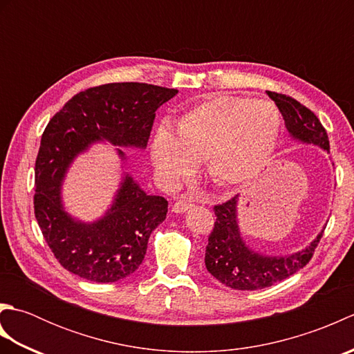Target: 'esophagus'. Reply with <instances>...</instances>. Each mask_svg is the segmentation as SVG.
I'll list each match as a JSON object with an SVG mask.
<instances>
[{
    "instance_id": "esophagus-1",
    "label": "esophagus",
    "mask_w": 354,
    "mask_h": 354,
    "mask_svg": "<svg viewBox=\"0 0 354 354\" xmlns=\"http://www.w3.org/2000/svg\"><path fill=\"white\" fill-rule=\"evenodd\" d=\"M193 207V201L190 198H181L179 201H176L175 204L171 207V212L175 213H185L189 212V209Z\"/></svg>"
}]
</instances>
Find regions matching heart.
I'll return each instance as SVG.
<instances>
[{
  "label": "heart",
  "mask_w": 354,
  "mask_h": 354,
  "mask_svg": "<svg viewBox=\"0 0 354 354\" xmlns=\"http://www.w3.org/2000/svg\"><path fill=\"white\" fill-rule=\"evenodd\" d=\"M280 131L281 115L274 102L217 95L184 114L176 135L160 127L150 153L158 176L169 187L181 184L202 160L217 185L236 187L268 164Z\"/></svg>",
  "instance_id": "heart-1"
}]
</instances>
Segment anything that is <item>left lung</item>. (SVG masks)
I'll list each match as a JSON object with an SVG mask.
<instances>
[{"label": "left lung", "instance_id": "1", "mask_svg": "<svg viewBox=\"0 0 354 354\" xmlns=\"http://www.w3.org/2000/svg\"><path fill=\"white\" fill-rule=\"evenodd\" d=\"M268 95L280 109L286 129L293 140L318 146L328 152L327 132L310 109L289 95L272 91H268ZM237 202L239 196H234L221 205H214L217 219L208 237L205 266L216 280L236 290H259L286 280L310 261L324 230L310 245L298 252L288 255L261 254L254 251L240 234Z\"/></svg>", "mask_w": 354, "mask_h": 354}]
</instances>
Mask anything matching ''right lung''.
Masks as SVG:
<instances>
[{"label": "right lung", "mask_w": 354, "mask_h": 354, "mask_svg": "<svg viewBox=\"0 0 354 354\" xmlns=\"http://www.w3.org/2000/svg\"><path fill=\"white\" fill-rule=\"evenodd\" d=\"M176 94L178 89L138 82L88 88L45 127L35 164V216L51 252L71 274L114 283L145 260L149 237L167 214V201L150 196L124 171L108 212L82 222L65 212L61 187L71 162L94 142L146 149L155 111ZM117 152L124 161L123 150Z\"/></svg>", "instance_id": "add662e5"}]
</instances>
